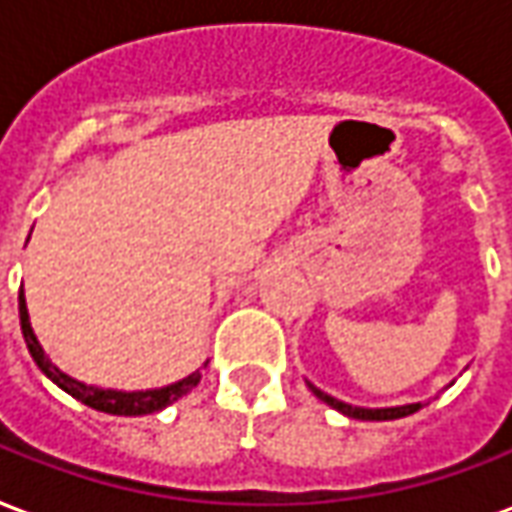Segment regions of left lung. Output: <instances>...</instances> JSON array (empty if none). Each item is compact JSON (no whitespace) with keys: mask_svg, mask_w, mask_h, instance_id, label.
<instances>
[{"mask_svg":"<svg viewBox=\"0 0 512 512\" xmlns=\"http://www.w3.org/2000/svg\"><path fill=\"white\" fill-rule=\"evenodd\" d=\"M309 384V390L315 393L323 404H329L331 410L343 412L348 418H357V421H396V418H407L412 412H418L424 407V401H418V404H401V407H376V410H370V407H354V404H345L340 398L329 396V393H323L320 387H315L312 382Z\"/></svg>","mask_w":512,"mask_h":512,"instance_id":"1","label":"left lung"}]
</instances>
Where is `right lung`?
<instances>
[{
  "label": "right lung",
  "mask_w": 512,
  "mask_h": 512,
  "mask_svg": "<svg viewBox=\"0 0 512 512\" xmlns=\"http://www.w3.org/2000/svg\"><path fill=\"white\" fill-rule=\"evenodd\" d=\"M19 320H21V334H24V343L30 357L35 359V365L41 368V373L47 376L49 382H55L61 387L63 393H69L77 398L80 404H86L91 410L108 412V415H150L175 404L178 398H183L192 387L200 382V370L189 373L186 379L167 384V387H155V390H111V387H97V384L77 382L74 376L63 373L58 365H52V359L47 357V351L41 348L38 337H35L33 326H30V312H27V301H24V290H19Z\"/></svg>",
  "instance_id": "add662e5"
}]
</instances>
